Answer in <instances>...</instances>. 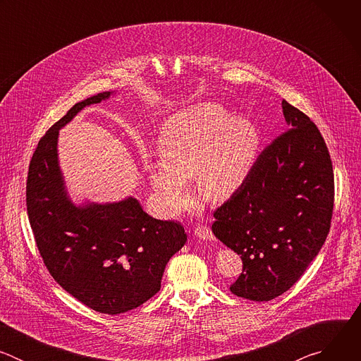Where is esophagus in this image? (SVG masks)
Returning a JSON list of instances; mask_svg holds the SVG:
<instances>
[{
	"mask_svg": "<svg viewBox=\"0 0 361 361\" xmlns=\"http://www.w3.org/2000/svg\"><path fill=\"white\" fill-rule=\"evenodd\" d=\"M194 235H195L197 238H200V240H209V241L214 240V235H213L212 230H210L209 227H205V226H198V227L194 230Z\"/></svg>",
	"mask_w": 361,
	"mask_h": 361,
	"instance_id": "obj_1",
	"label": "esophagus"
}]
</instances>
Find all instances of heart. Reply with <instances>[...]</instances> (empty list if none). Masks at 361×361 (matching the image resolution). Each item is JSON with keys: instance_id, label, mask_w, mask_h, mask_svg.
I'll return each mask as SVG.
<instances>
[{"instance_id": "heart-1", "label": "heart", "mask_w": 361, "mask_h": 361, "mask_svg": "<svg viewBox=\"0 0 361 361\" xmlns=\"http://www.w3.org/2000/svg\"><path fill=\"white\" fill-rule=\"evenodd\" d=\"M257 147L259 131L251 120L200 102L166 123L159 140L163 159L147 164L148 178L170 216L191 205L192 178L204 200L223 202L244 183Z\"/></svg>"}]
</instances>
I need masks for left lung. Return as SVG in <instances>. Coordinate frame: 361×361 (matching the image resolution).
I'll return each instance as SVG.
<instances>
[{"instance_id":"8db88e82","label":"left lung","mask_w":361,"mask_h":361,"mask_svg":"<svg viewBox=\"0 0 361 361\" xmlns=\"http://www.w3.org/2000/svg\"><path fill=\"white\" fill-rule=\"evenodd\" d=\"M281 104L287 131L260 154L212 227L241 255L231 293L252 301H270L294 286L323 247L333 214L327 145L310 118L286 99Z\"/></svg>"}]
</instances>
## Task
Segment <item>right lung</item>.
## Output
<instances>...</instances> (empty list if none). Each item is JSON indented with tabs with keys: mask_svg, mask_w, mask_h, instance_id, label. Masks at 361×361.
<instances>
[{
	"mask_svg": "<svg viewBox=\"0 0 361 361\" xmlns=\"http://www.w3.org/2000/svg\"><path fill=\"white\" fill-rule=\"evenodd\" d=\"M82 99L39 140L30 163L27 212L49 274L98 313L117 316L159 293L171 257L183 248L181 224L148 216L137 198L84 201L68 194L59 160V134L81 110L109 99Z\"/></svg>",
	"mask_w": 361,
	"mask_h": 361,
	"instance_id": "add662e5",
	"label": "right lung"
}]
</instances>
